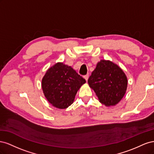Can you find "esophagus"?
<instances>
[{"instance_id": "obj_1", "label": "esophagus", "mask_w": 154, "mask_h": 154, "mask_svg": "<svg viewBox=\"0 0 154 154\" xmlns=\"http://www.w3.org/2000/svg\"><path fill=\"white\" fill-rule=\"evenodd\" d=\"M84 78L85 79V80L87 81L88 80V74H86V75L84 76Z\"/></svg>"}]
</instances>
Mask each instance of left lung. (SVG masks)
Returning a JSON list of instances; mask_svg holds the SVG:
<instances>
[{
    "mask_svg": "<svg viewBox=\"0 0 154 154\" xmlns=\"http://www.w3.org/2000/svg\"><path fill=\"white\" fill-rule=\"evenodd\" d=\"M127 78L122 69L108 60H101L88 80L102 104L115 105L127 91Z\"/></svg>",
    "mask_w": 154,
    "mask_h": 154,
    "instance_id": "obj_1",
    "label": "left lung"
}]
</instances>
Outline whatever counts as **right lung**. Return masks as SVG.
<instances>
[{
	"label": "right lung",
	"instance_id": "obj_1",
	"mask_svg": "<svg viewBox=\"0 0 154 154\" xmlns=\"http://www.w3.org/2000/svg\"><path fill=\"white\" fill-rule=\"evenodd\" d=\"M85 80L70 66L57 63L49 68L42 81V87L46 98L58 109H66Z\"/></svg>",
	"mask_w": 154,
	"mask_h": 154
}]
</instances>
